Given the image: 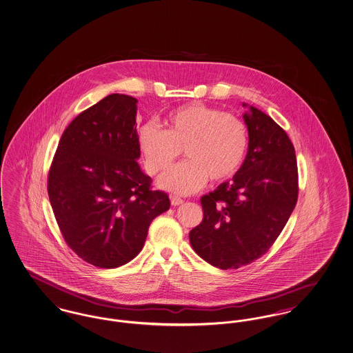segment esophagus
I'll use <instances>...</instances> for the list:
<instances>
[{
  "mask_svg": "<svg viewBox=\"0 0 353 353\" xmlns=\"http://www.w3.org/2000/svg\"><path fill=\"white\" fill-rule=\"evenodd\" d=\"M183 202V198L177 197V196H172V197H170V203H172L173 206H179V205H181Z\"/></svg>",
  "mask_w": 353,
  "mask_h": 353,
  "instance_id": "34e87169",
  "label": "esophagus"
}]
</instances>
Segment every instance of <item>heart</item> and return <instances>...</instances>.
Listing matches in <instances>:
<instances>
[{
  "label": "heart",
  "instance_id": "heart-1",
  "mask_svg": "<svg viewBox=\"0 0 353 353\" xmlns=\"http://www.w3.org/2000/svg\"><path fill=\"white\" fill-rule=\"evenodd\" d=\"M164 123L165 130L148 122L138 131V147L148 174L168 170L183 150L188 157L160 179L161 188L192 194L209 177L222 183L240 170L248 148V131L235 114L193 102L172 110Z\"/></svg>",
  "mask_w": 353,
  "mask_h": 353
}]
</instances>
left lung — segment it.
<instances>
[{
    "label": "left lung",
    "instance_id": "1",
    "mask_svg": "<svg viewBox=\"0 0 353 353\" xmlns=\"http://www.w3.org/2000/svg\"><path fill=\"white\" fill-rule=\"evenodd\" d=\"M243 118L245 160L231 181L201 197L203 219L189 234L196 254L225 270L267 254L298 199L296 151L286 132L254 106Z\"/></svg>",
    "mask_w": 353,
    "mask_h": 353
}]
</instances>
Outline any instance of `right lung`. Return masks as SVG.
I'll use <instances>...</instances> for the list:
<instances>
[{
	"mask_svg": "<svg viewBox=\"0 0 353 353\" xmlns=\"http://www.w3.org/2000/svg\"><path fill=\"white\" fill-rule=\"evenodd\" d=\"M137 102L114 93L64 130L47 190L57 226L84 261L112 269L139 254L152 219L170 209L138 164Z\"/></svg>",
	"mask_w": 353,
	"mask_h": 353,
	"instance_id": "obj_1",
	"label": "right lung"
}]
</instances>
